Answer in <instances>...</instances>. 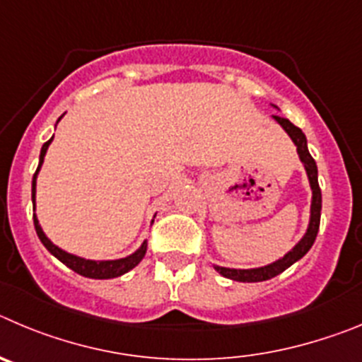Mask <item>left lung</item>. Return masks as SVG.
<instances>
[{"mask_svg":"<svg viewBox=\"0 0 362 362\" xmlns=\"http://www.w3.org/2000/svg\"><path fill=\"white\" fill-rule=\"evenodd\" d=\"M274 119L278 120L279 124L283 126L291 139L294 141L296 148H298V155L301 158V162L305 164V169H307L308 180H310L312 187V211H310V226H308L307 234L301 238V242L294 247L288 254H285L281 259L278 262L270 263L267 267H259V269H249V270H238V269H226V267H214V269L220 272L221 276L226 278L234 279V281H243V283H256V281H265V279L274 278V276L281 274L283 270L288 269L292 263H296L298 259H301L305 254L310 250V247L314 245L315 236H317L319 230V221H321V189H319L317 182V165H315V160L312 158V155L308 153L307 148V136L298 126H294L288 119L285 117L274 115Z\"/></svg>","mask_w":362,"mask_h":362,"instance_id":"8db88e82","label":"left lung"}]
</instances>
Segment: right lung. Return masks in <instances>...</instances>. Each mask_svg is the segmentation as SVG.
Masks as SVG:
<instances>
[{
    "label": "right lung",
    "instance_id": "1",
    "mask_svg": "<svg viewBox=\"0 0 362 362\" xmlns=\"http://www.w3.org/2000/svg\"><path fill=\"white\" fill-rule=\"evenodd\" d=\"M52 139H54V136H52ZM52 139L48 142H45L43 148H41V155H39V165H37V169H35L34 178H32V202H34V205H35V177H37V171H39V168H41V164H43L45 153H47L48 144L52 142ZM34 226H35V233H37L39 240H41V243L47 247L48 252L54 254L55 258L59 259L61 263H64L68 269H71L74 272H77V274L84 276V278H92V279L119 278V276L126 274L128 270H132L133 267L139 265V263H141V259L144 258L146 249H148V243L144 242V243H142L141 249L136 250V252H133L132 256H128V258L113 259V262H92V259L79 258V256L68 254V252H64V250H61L59 247H55L54 243H52L50 240L45 236L43 230H41V227H39V221H37V218H35V214H34Z\"/></svg>",
    "mask_w": 362,
    "mask_h": 362
}]
</instances>
